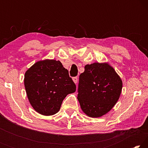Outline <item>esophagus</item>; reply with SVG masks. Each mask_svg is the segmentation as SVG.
Listing matches in <instances>:
<instances>
[{
    "mask_svg": "<svg viewBox=\"0 0 148 148\" xmlns=\"http://www.w3.org/2000/svg\"><path fill=\"white\" fill-rule=\"evenodd\" d=\"M72 79H73V81H74V82L75 84H77V77H74L73 78H72Z\"/></svg>",
    "mask_w": 148,
    "mask_h": 148,
    "instance_id": "34e87169",
    "label": "esophagus"
}]
</instances>
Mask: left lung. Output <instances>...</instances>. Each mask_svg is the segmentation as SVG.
<instances>
[{
  "mask_svg": "<svg viewBox=\"0 0 148 148\" xmlns=\"http://www.w3.org/2000/svg\"><path fill=\"white\" fill-rule=\"evenodd\" d=\"M122 81L107 63L95 62L85 66L79 75L77 99L82 110L91 117L108 113L118 101Z\"/></svg>",
  "mask_w": 148,
  "mask_h": 148,
  "instance_id": "1",
  "label": "left lung"
}]
</instances>
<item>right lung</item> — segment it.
<instances>
[{"label":"right lung","mask_w":148,"mask_h":148,"mask_svg":"<svg viewBox=\"0 0 148 148\" xmlns=\"http://www.w3.org/2000/svg\"><path fill=\"white\" fill-rule=\"evenodd\" d=\"M24 84L30 103L44 116L57 113L66 95L76 89L68 70L56 60H44L32 65L25 72Z\"/></svg>","instance_id":"obj_1"}]
</instances>
